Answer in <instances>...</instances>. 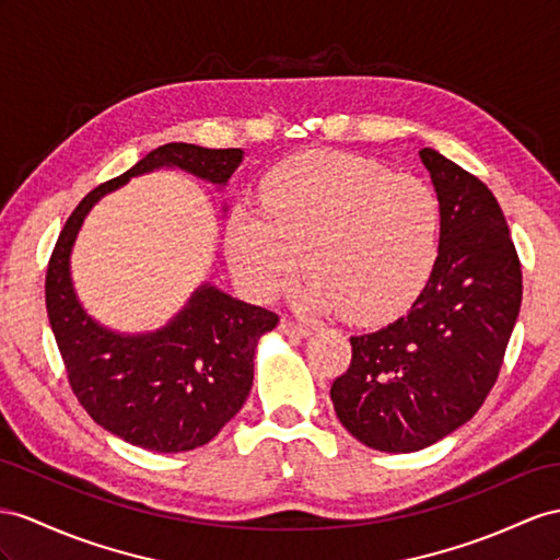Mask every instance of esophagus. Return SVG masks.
<instances>
[{
    "mask_svg": "<svg viewBox=\"0 0 560 560\" xmlns=\"http://www.w3.org/2000/svg\"><path fill=\"white\" fill-rule=\"evenodd\" d=\"M279 328H281L283 334H289V336H310V331H312L310 324L293 322V319H281Z\"/></svg>",
    "mask_w": 560,
    "mask_h": 560,
    "instance_id": "34e87169",
    "label": "esophagus"
}]
</instances>
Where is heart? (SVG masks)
<instances>
[{
  "mask_svg": "<svg viewBox=\"0 0 560 560\" xmlns=\"http://www.w3.org/2000/svg\"><path fill=\"white\" fill-rule=\"evenodd\" d=\"M435 191L362 155L300 153L267 172L262 208L238 206L226 250L257 300L312 275L307 300L352 322H383L423 291L440 253Z\"/></svg>",
  "mask_w": 560,
  "mask_h": 560,
  "instance_id": "b5f03b06",
  "label": "heart"
}]
</instances>
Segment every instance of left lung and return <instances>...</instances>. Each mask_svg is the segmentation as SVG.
<instances>
[{
  "label": "left lung",
  "mask_w": 560,
  "mask_h": 560,
  "mask_svg": "<svg viewBox=\"0 0 560 560\" xmlns=\"http://www.w3.org/2000/svg\"><path fill=\"white\" fill-rule=\"evenodd\" d=\"M419 155L442 210L433 275L405 317L350 338V366L331 385L340 423L390 454L419 452L472 419L497 383L523 300L521 260L494 194L442 153Z\"/></svg>",
  "instance_id": "obj_1"
}]
</instances>
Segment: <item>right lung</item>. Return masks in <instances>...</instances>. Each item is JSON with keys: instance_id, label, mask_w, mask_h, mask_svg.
<instances>
[{"instance_id": "add662e5", "label": "right lung", "mask_w": 560, "mask_h": 560, "mask_svg": "<svg viewBox=\"0 0 560 560\" xmlns=\"http://www.w3.org/2000/svg\"><path fill=\"white\" fill-rule=\"evenodd\" d=\"M241 149L165 143L98 184L66 220L51 250L45 300L68 383L90 417L120 440L151 452H189L210 442L253 388L257 338L279 324L271 310L200 285L175 319L147 336H120L92 322L70 283L68 255L84 214L104 194L158 167H182L226 184Z\"/></svg>"}]
</instances>
